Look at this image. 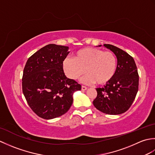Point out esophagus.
Masks as SVG:
<instances>
[{
    "mask_svg": "<svg viewBox=\"0 0 155 155\" xmlns=\"http://www.w3.org/2000/svg\"><path fill=\"white\" fill-rule=\"evenodd\" d=\"M81 88H82V90H83V91H85V90L87 89V87H85V86H83V85H82Z\"/></svg>",
    "mask_w": 155,
    "mask_h": 155,
    "instance_id": "obj_1",
    "label": "esophagus"
}]
</instances>
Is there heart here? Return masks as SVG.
I'll return each instance as SVG.
<instances>
[{
    "instance_id": "obj_1",
    "label": "heart",
    "mask_w": 155,
    "mask_h": 155,
    "mask_svg": "<svg viewBox=\"0 0 155 155\" xmlns=\"http://www.w3.org/2000/svg\"><path fill=\"white\" fill-rule=\"evenodd\" d=\"M117 61L113 52L97 48H81L73 54L72 59L63 61L62 68L68 78L77 80L88 74L84 81L104 85L113 79L117 71Z\"/></svg>"
}]
</instances>
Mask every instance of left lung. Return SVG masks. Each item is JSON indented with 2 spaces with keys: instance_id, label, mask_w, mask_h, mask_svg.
Wrapping results in <instances>:
<instances>
[{
  "instance_id": "8db88e82",
  "label": "left lung",
  "mask_w": 155,
  "mask_h": 155,
  "mask_svg": "<svg viewBox=\"0 0 155 155\" xmlns=\"http://www.w3.org/2000/svg\"><path fill=\"white\" fill-rule=\"evenodd\" d=\"M104 46L116 55L117 71L109 83L103 88H96L97 96L93 104L103 113L120 114L128 110L136 97L139 74L134 60L127 52L112 45Z\"/></svg>"
}]
</instances>
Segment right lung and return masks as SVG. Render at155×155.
<instances>
[{"instance_id": "1", "label": "right lung", "mask_w": 155, "mask_h": 155, "mask_svg": "<svg viewBox=\"0 0 155 155\" xmlns=\"http://www.w3.org/2000/svg\"><path fill=\"white\" fill-rule=\"evenodd\" d=\"M68 47L54 44L41 48L28 59L23 71L24 96L34 113L44 119L62 116L71 108L72 94L81 85L66 77L62 63Z\"/></svg>"}]
</instances>
